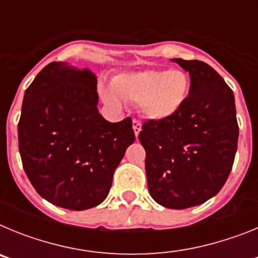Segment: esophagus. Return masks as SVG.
<instances>
[{
  "label": "esophagus",
  "mask_w": 258,
  "mask_h": 258,
  "mask_svg": "<svg viewBox=\"0 0 258 258\" xmlns=\"http://www.w3.org/2000/svg\"><path fill=\"white\" fill-rule=\"evenodd\" d=\"M133 131H134V134H136V137L140 136V132L142 131V124H141V121L136 120V118L133 120Z\"/></svg>",
  "instance_id": "esophagus-1"
}]
</instances>
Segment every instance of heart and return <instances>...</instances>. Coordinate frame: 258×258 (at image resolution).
Masks as SVG:
<instances>
[{
  "instance_id": "heart-1",
  "label": "heart",
  "mask_w": 258,
  "mask_h": 258,
  "mask_svg": "<svg viewBox=\"0 0 258 258\" xmlns=\"http://www.w3.org/2000/svg\"><path fill=\"white\" fill-rule=\"evenodd\" d=\"M190 89V77L183 71L149 70L118 75L112 86L102 90V97L113 107H121L125 101L138 103L146 118L163 121L181 111Z\"/></svg>"
}]
</instances>
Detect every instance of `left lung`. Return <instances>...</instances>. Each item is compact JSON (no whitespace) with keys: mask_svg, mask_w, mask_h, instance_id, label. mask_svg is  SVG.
<instances>
[{"mask_svg":"<svg viewBox=\"0 0 258 258\" xmlns=\"http://www.w3.org/2000/svg\"><path fill=\"white\" fill-rule=\"evenodd\" d=\"M190 74L191 89L178 113L142 125L147 186L152 199L170 209L206 203L231 172L239 127L235 98L225 80L204 61L173 59Z\"/></svg>","mask_w":258,"mask_h":258,"instance_id":"8db88e82","label":"left lung"}]
</instances>
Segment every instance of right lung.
<instances>
[{"mask_svg": "<svg viewBox=\"0 0 258 258\" xmlns=\"http://www.w3.org/2000/svg\"><path fill=\"white\" fill-rule=\"evenodd\" d=\"M97 104V76L64 61L47 64L24 93L18 124L23 168L54 206L71 211L99 206L136 141L131 117L109 122Z\"/></svg>", "mask_w": 258, "mask_h": 258, "instance_id": "add662e5", "label": "right lung"}]
</instances>
